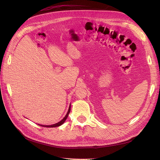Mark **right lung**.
I'll use <instances>...</instances> for the list:
<instances>
[{
	"label": "right lung",
	"instance_id": "add662e5",
	"mask_svg": "<svg viewBox=\"0 0 160 160\" xmlns=\"http://www.w3.org/2000/svg\"><path fill=\"white\" fill-rule=\"evenodd\" d=\"M70 111H71V104L69 106V110H68V112H67L66 115L64 117V118L60 121V122H58L56 124H52V125H42V124H39V126H41V127H47V128H54V127H60V126H61L62 124H63L64 123V122L65 121V120L67 119V117H68L69 115V113H70Z\"/></svg>",
	"mask_w": 160,
	"mask_h": 160
}]
</instances>
